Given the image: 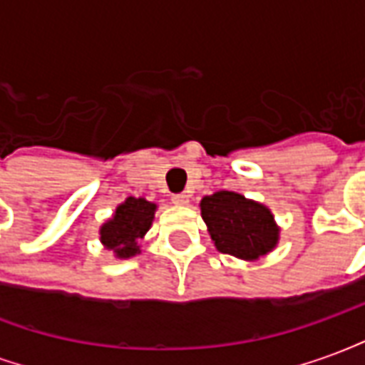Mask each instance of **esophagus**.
Segmentation results:
<instances>
[{
    "instance_id": "esophagus-1",
    "label": "esophagus",
    "mask_w": 365,
    "mask_h": 365,
    "mask_svg": "<svg viewBox=\"0 0 365 365\" xmlns=\"http://www.w3.org/2000/svg\"><path fill=\"white\" fill-rule=\"evenodd\" d=\"M187 201H190L187 193H174L172 195V203H175V205H187Z\"/></svg>"
}]
</instances>
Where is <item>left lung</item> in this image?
Returning <instances> with one entry per match:
<instances>
[{
  "mask_svg": "<svg viewBox=\"0 0 365 365\" xmlns=\"http://www.w3.org/2000/svg\"><path fill=\"white\" fill-rule=\"evenodd\" d=\"M201 217L222 254L256 260L277 242L279 232L268 209L232 191H217L203 197Z\"/></svg>",
  "mask_w": 365,
  "mask_h": 365,
  "instance_id": "8db88e82",
  "label": "left lung"
}]
</instances>
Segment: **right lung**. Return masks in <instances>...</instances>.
<instances>
[{
	"label": "right lung",
	"instance_id": "1",
	"mask_svg": "<svg viewBox=\"0 0 365 365\" xmlns=\"http://www.w3.org/2000/svg\"><path fill=\"white\" fill-rule=\"evenodd\" d=\"M156 205L146 199L128 197L117 207L111 221L101 227V242L119 258H128L138 252V240L150 229Z\"/></svg>",
	"mask_w": 365,
	"mask_h": 365
}]
</instances>
